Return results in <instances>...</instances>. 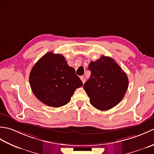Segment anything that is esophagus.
<instances>
[{
	"instance_id": "obj_1",
	"label": "esophagus",
	"mask_w": 154,
	"mask_h": 154,
	"mask_svg": "<svg viewBox=\"0 0 154 154\" xmlns=\"http://www.w3.org/2000/svg\"><path fill=\"white\" fill-rule=\"evenodd\" d=\"M80 79H81V80L82 81V82H83V83L84 84L85 83V81H86V79L83 76H81L80 77Z\"/></svg>"
}]
</instances>
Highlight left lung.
I'll return each mask as SVG.
<instances>
[{
  "label": "left lung",
  "mask_w": 154,
  "mask_h": 154,
  "mask_svg": "<svg viewBox=\"0 0 154 154\" xmlns=\"http://www.w3.org/2000/svg\"><path fill=\"white\" fill-rule=\"evenodd\" d=\"M90 79L84 90L90 103L100 110H107L119 104L128 87V79L113 59L104 55L89 65Z\"/></svg>",
  "instance_id": "obj_1"
}]
</instances>
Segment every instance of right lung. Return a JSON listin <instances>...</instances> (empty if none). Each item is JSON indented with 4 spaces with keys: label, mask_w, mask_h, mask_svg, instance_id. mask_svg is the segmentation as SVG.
<instances>
[{
    "label": "right lung",
    "mask_w": 154,
    "mask_h": 154,
    "mask_svg": "<svg viewBox=\"0 0 154 154\" xmlns=\"http://www.w3.org/2000/svg\"><path fill=\"white\" fill-rule=\"evenodd\" d=\"M29 80L37 99L54 108L67 104L76 89L83 85L63 55L53 52H48L37 61L32 69Z\"/></svg>",
    "instance_id": "1"
}]
</instances>
